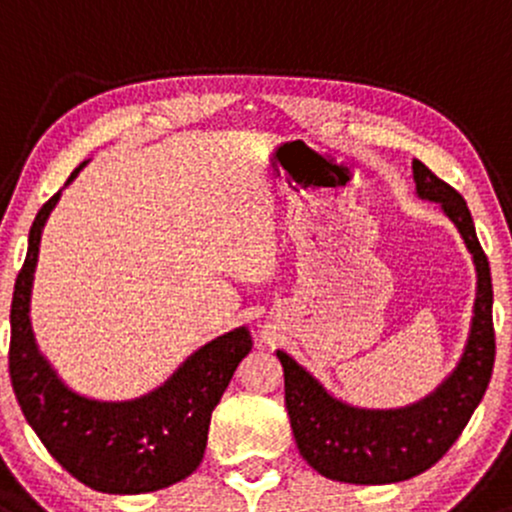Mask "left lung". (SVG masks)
Segmentation results:
<instances>
[{
	"label": "left lung",
	"instance_id": "obj_1",
	"mask_svg": "<svg viewBox=\"0 0 512 512\" xmlns=\"http://www.w3.org/2000/svg\"><path fill=\"white\" fill-rule=\"evenodd\" d=\"M418 198L440 203L455 222L476 266V300L467 346L452 375L426 399L404 409H358L338 401L278 350L285 372V406L300 455L321 476L343 484H396L426 472L455 445L479 401L496 360L493 287L488 258L476 239L472 212L450 183L413 159Z\"/></svg>",
	"mask_w": 512,
	"mask_h": 512
}]
</instances>
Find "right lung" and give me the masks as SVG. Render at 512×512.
Wrapping results in <instances>:
<instances>
[{
	"instance_id": "add662e5",
	"label": "right lung",
	"mask_w": 512,
	"mask_h": 512,
	"mask_svg": "<svg viewBox=\"0 0 512 512\" xmlns=\"http://www.w3.org/2000/svg\"><path fill=\"white\" fill-rule=\"evenodd\" d=\"M86 166L79 164L65 186ZM57 191L33 220L11 300L9 375L28 426L62 467L94 491L147 493L191 476L203 462L212 409L249 355L246 326L195 350L162 387L140 399L96 401L72 392L43 358L31 329V287L40 234Z\"/></svg>"
}]
</instances>
